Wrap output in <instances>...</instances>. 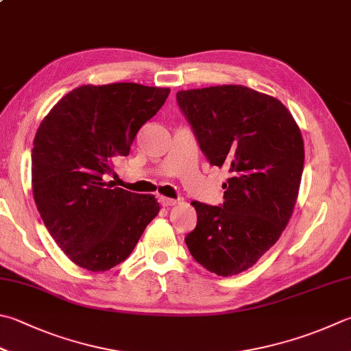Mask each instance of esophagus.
I'll use <instances>...</instances> for the list:
<instances>
[{"label": "esophagus", "mask_w": 351, "mask_h": 351, "mask_svg": "<svg viewBox=\"0 0 351 351\" xmlns=\"http://www.w3.org/2000/svg\"><path fill=\"white\" fill-rule=\"evenodd\" d=\"M180 200H176V198H168V197H160V203L163 204V206H174V204H177Z\"/></svg>", "instance_id": "esophagus-1"}]
</instances>
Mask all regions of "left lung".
Wrapping results in <instances>:
<instances>
[{"instance_id": "1", "label": "left lung", "mask_w": 351, "mask_h": 351, "mask_svg": "<svg viewBox=\"0 0 351 351\" xmlns=\"http://www.w3.org/2000/svg\"><path fill=\"white\" fill-rule=\"evenodd\" d=\"M177 102L210 165L229 171L223 206L191 203L197 226L184 241L209 272L238 275L278 241L293 214L301 130L281 101L244 85L182 90Z\"/></svg>"}]
</instances>
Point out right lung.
Instances as JSON below:
<instances>
[{"label": "right lung", "mask_w": 351, "mask_h": 351, "mask_svg": "<svg viewBox=\"0 0 351 351\" xmlns=\"http://www.w3.org/2000/svg\"><path fill=\"white\" fill-rule=\"evenodd\" d=\"M169 91L134 82L81 85L39 125L33 198L53 240L79 267L105 272L127 260L160 210L154 195L116 188L107 178Z\"/></svg>", "instance_id": "right-lung-1"}]
</instances>
